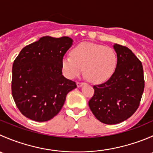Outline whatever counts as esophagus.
<instances>
[{"label":"esophagus","instance_id":"34e87169","mask_svg":"<svg viewBox=\"0 0 153 153\" xmlns=\"http://www.w3.org/2000/svg\"><path fill=\"white\" fill-rule=\"evenodd\" d=\"M85 84V83H83V82H77V86L78 87H81V86H82L84 84Z\"/></svg>","mask_w":153,"mask_h":153}]
</instances>
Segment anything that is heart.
I'll use <instances>...</instances> for the list:
<instances>
[{"label":"heart","mask_w":153,"mask_h":153,"mask_svg":"<svg viewBox=\"0 0 153 153\" xmlns=\"http://www.w3.org/2000/svg\"><path fill=\"white\" fill-rule=\"evenodd\" d=\"M61 64L68 78L80 76L85 69L88 81L93 84H101L108 81L115 73L118 57L112 48L83 42L73 48L72 55L64 56Z\"/></svg>","instance_id":"1"}]
</instances>
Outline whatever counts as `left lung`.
Instances as JSON below:
<instances>
[{"label":"left lung","mask_w":153,"mask_h":153,"mask_svg":"<svg viewBox=\"0 0 153 153\" xmlns=\"http://www.w3.org/2000/svg\"><path fill=\"white\" fill-rule=\"evenodd\" d=\"M116 70L107 81L94 86L89 106L95 118L106 124L128 119L138 108L144 89L142 64L126 47L114 44Z\"/></svg>","instance_id":"1"}]
</instances>
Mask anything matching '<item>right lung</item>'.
<instances>
[{
    "label": "right lung",
    "instance_id": "right-lung-1",
    "mask_svg": "<svg viewBox=\"0 0 153 153\" xmlns=\"http://www.w3.org/2000/svg\"><path fill=\"white\" fill-rule=\"evenodd\" d=\"M73 40L44 36L26 46L12 66V94L21 113L33 121L52 119L62 108L67 95L77 87L62 75L64 55Z\"/></svg>",
    "mask_w": 153,
    "mask_h": 153
}]
</instances>
